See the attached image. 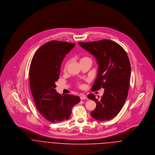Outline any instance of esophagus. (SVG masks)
Wrapping results in <instances>:
<instances>
[{
    "label": "esophagus",
    "instance_id": "esophagus-1",
    "mask_svg": "<svg viewBox=\"0 0 155 155\" xmlns=\"http://www.w3.org/2000/svg\"><path fill=\"white\" fill-rule=\"evenodd\" d=\"M80 98H81V100H85V99H87V97H86V95H84V94H82V95H81V96H80Z\"/></svg>",
    "mask_w": 155,
    "mask_h": 155
}]
</instances>
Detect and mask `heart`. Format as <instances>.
Instances as JSON below:
<instances>
[{
  "mask_svg": "<svg viewBox=\"0 0 155 155\" xmlns=\"http://www.w3.org/2000/svg\"><path fill=\"white\" fill-rule=\"evenodd\" d=\"M86 58H82V59H81V60H84V59H86ZM67 66V63H66V64H65V66H64V69H66V68Z\"/></svg>",
  "mask_w": 155,
  "mask_h": 155,
  "instance_id": "heart-1",
  "label": "heart"
}]
</instances>
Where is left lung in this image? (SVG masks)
<instances>
[{"label": "left lung", "mask_w": 155, "mask_h": 155, "mask_svg": "<svg viewBox=\"0 0 155 155\" xmlns=\"http://www.w3.org/2000/svg\"><path fill=\"white\" fill-rule=\"evenodd\" d=\"M79 44L94 55L98 65L97 76L91 90L104 89L100 100L94 94L88 95L97 104L91 114L98 120H110L120 111L128 96L131 77L129 58L120 45L110 40L79 42Z\"/></svg>", "instance_id": "8db88e82"}]
</instances>
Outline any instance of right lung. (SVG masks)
Returning a JSON list of instances; mask_svg holds the SVG:
<instances>
[{"mask_svg": "<svg viewBox=\"0 0 155 155\" xmlns=\"http://www.w3.org/2000/svg\"><path fill=\"white\" fill-rule=\"evenodd\" d=\"M75 44L52 41L35 54L30 67L31 92L36 108L47 120L61 122L68 120L72 107L80 102L79 97L61 95L56 92L61 63Z\"/></svg>", "mask_w": 155, "mask_h": 155, "instance_id": "1", "label": "right lung"}]
</instances>
